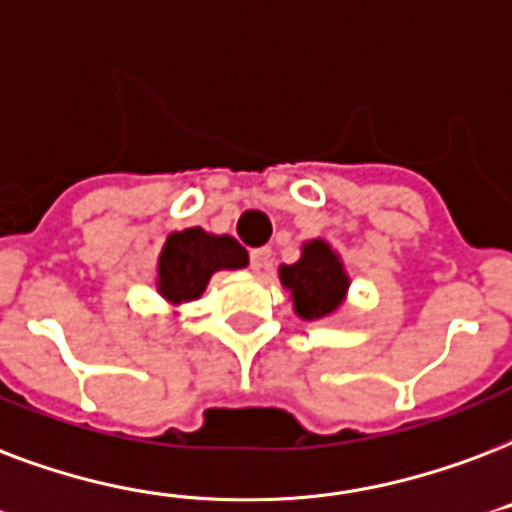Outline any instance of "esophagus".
<instances>
[{
	"label": "esophagus",
	"instance_id": "34e87169",
	"mask_svg": "<svg viewBox=\"0 0 512 512\" xmlns=\"http://www.w3.org/2000/svg\"><path fill=\"white\" fill-rule=\"evenodd\" d=\"M249 263H252V271L255 273H265L268 268H271V249L268 247L252 249V252H249Z\"/></svg>",
	"mask_w": 512,
	"mask_h": 512
}]
</instances>
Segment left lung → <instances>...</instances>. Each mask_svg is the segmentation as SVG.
Here are the masks:
<instances>
[{
    "label": "left lung",
    "instance_id": "obj_1",
    "mask_svg": "<svg viewBox=\"0 0 512 512\" xmlns=\"http://www.w3.org/2000/svg\"><path fill=\"white\" fill-rule=\"evenodd\" d=\"M279 282L290 292L295 314L306 322L335 314L351 284L341 255L325 239L306 241L298 263L279 268Z\"/></svg>",
    "mask_w": 512,
    "mask_h": 512
}]
</instances>
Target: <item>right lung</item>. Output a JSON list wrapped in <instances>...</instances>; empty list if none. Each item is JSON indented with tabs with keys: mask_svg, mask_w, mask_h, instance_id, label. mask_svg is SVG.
<instances>
[{
	"mask_svg": "<svg viewBox=\"0 0 512 512\" xmlns=\"http://www.w3.org/2000/svg\"><path fill=\"white\" fill-rule=\"evenodd\" d=\"M247 263V249L233 236H214L204 228L174 230L158 257L155 287L166 303L182 306L201 298L217 271H236Z\"/></svg>",
	"mask_w": 512,
	"mask_h": 512,
	"instance_id": "obj_1",
	"label": "right lung"
}]
</instances>
